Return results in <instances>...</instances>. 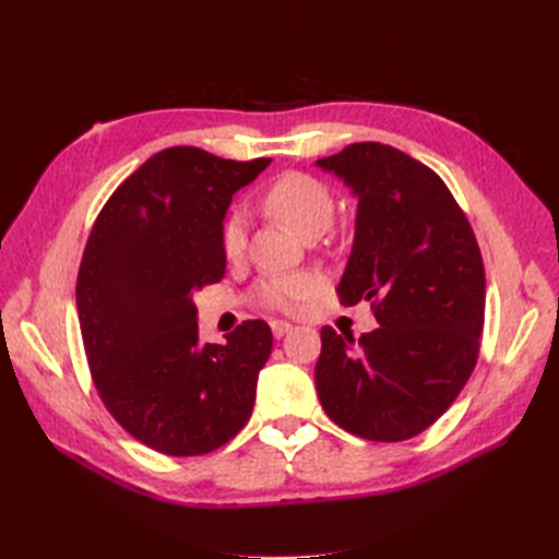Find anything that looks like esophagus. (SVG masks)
Instances as JSON below:
<instances>
[{"label": "esophagus", "instance_id": "1", "mask_svg": "<svg viewBox=\"0 0 559 559\" xmlns=\"http://www.w3.org/2000/svg\"><path fill=\"white\" fill-rule=\"evenodd\" d=\"M271 331H273V336H276V338H283L286 334H290L293 324L290 322H283V319H273Z\"/></svg>", "mask_w": 559, "mask_h": 559}]
</instances>
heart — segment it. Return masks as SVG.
Wrapping results in <instances>:
<instances>
[{"mask_svg": "<svg viewBox=\"0 0 559 559\" xmlns=\"http://www.w3.org/2000/svg\"><path fill=\"white\" fill-rule=\"evenodd\" d=\"M266 206L286 221L302 240L310 235H322L336 213L334 194L329 187L305 173H288L273 182L266 192ZM221 245L228 259H237L247 247V216L242 211H233L223 223ZM314 283L302 273H283L269 276L259 286V300L276 310H293L302 298L312 293Z\"/></svg>", "mask_w": 559, "mask_h": 559, "instance_id": "1", "label": "heart"}]
</instances>
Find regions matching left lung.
Listing matches in <instances>:
<instances>
[{
	"instance_id": "1",
	"label": "left lung",
	"mask_w": 559,
	"mask_h": 559,
	"mask_svg": "<svg viewBox=\"0 0 559 559\" xmlns=\"http://www.w3.org/2000/svg\"><path fill=\"white\" fill-rule=\"evenodd\" d=\"M317 168L358 199L341 302H372L379 324L358 343L322 329L317 394L343 430L401 442L427 430L476 367L480 249L439 175L394 146L350 144Z\"/></svg>"
}]
</instances>
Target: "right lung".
<instances>
[{
	"label": "right lung",
	"instance_id": "add662e5",
	"mask_svg": "<svg viewBox=\"0 0 559 559\" xmlns=\"http://www.w3.org/2000/svg\"><path fill=\"white\" fill-rule=\"evenodd\" d=\"M269 163L165 148L115 189L91 230L76 310L93 382L112 418L160 454H209L252 415L271 329L249 319L225 343H201L194 293L225 276V213Z\"/></svg>",
	"mask_w": 559,
	"mask_h": 559
}]
</instances>
